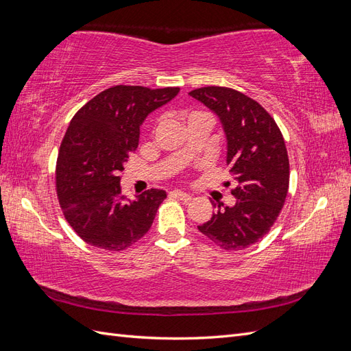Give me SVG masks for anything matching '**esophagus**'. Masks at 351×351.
<instances>
[{
  "label": "esophagus",
  "mask_w": 351,
  "mask_h": 351,
  "mask_svg": "<svg viewBox=\"0 0 351 351\" xmlns=\"http://www.w3.org/2000/svg\"><path fill=\"white\" fill-rule=\"evenodd\" d=\"M169 195L177 197V199H182V200H190V199H192V195L186 193V192H182V190H173V192L169 193Z\"/></svg>",
  "instance_id": "esophagus-1"
}]
</instances>
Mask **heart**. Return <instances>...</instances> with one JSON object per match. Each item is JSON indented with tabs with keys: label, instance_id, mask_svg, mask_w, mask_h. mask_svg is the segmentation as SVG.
<instances>
[{
	"label": "heart",
	"instance_id": "1",
	"mask_svg": "<svg viewBox=\"0 0 351 351\" xmlns=\"http://www.w3.org/2000/svg\"><path fill=\"white\" fill-rule=\"evenodd\" d=\"M195 114H199V112H190V114L187 115V119H189V117H190V115H195Z\"/></svg>",
	"mask_w": 351,
	"mask_h": 351
}]
</instances>
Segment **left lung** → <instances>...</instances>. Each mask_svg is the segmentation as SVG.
Segmentation results:
<instances>
[{"mask_svg":"<svg viewBox=\"0 0 351 351\" xmlns=\"http://www.w3.org/2000/svg\"><path fill=\"white\" fill-rule=\"evenodd\" d=\"M214 111L227 139V165L237 187L234 206L218 204V210L199 231L227 252L258 243L277 221L289 193L290 164L277 123L261 104L221 86L189 92Z\"/></svg>","mask_w":351,"mask_h":351,"instance_id":"obj_1","label":"left lung"}]
</instances>
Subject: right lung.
<instances>
[{"mask_svg":"<svg viewBox=\"0 0 351 351\" xmlns=\"http://www.w3.org/2000/svg\"><path fill=\"white\" fill-rule=\"evenodd\" d=\"M178 92L119 84L71 119L57 158V196L71 228L90 246L120 252L149 231L167 193L151 189L127 200L119 174L139 145L146 117Z\"/></svg>","mask_w":351,"mask_h":351,"instance_id":"right-lung-1","label":"right lung"}]
</instances>
